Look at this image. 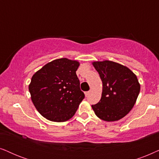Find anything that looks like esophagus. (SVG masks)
Masks as SVG:
<instances>
[{
  "instance_id": "esophagus-1",
  "label": "esophagus",
  "mask_w": 159,
  "mask_h": 159,
  "mask_svg": "<svg viewBox=\"0 0 159 159\" xmlns=\"http://www.w3.org/2000/svg\"><path fill=\"white\" fill-rule=\"evenodd\" d=\"M90 90L88 91V92H85V95H86V96H88V95H90Z\"/></svg>"
}]
</instances>
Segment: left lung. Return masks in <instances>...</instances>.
I'll list each match as a JSON object with an SVG mask.
<instances>
[{
    "instance_id": "1",
    "label": "left lung",
    "mask_w": 159,
    "mask_h": 159,
    "mask_svg": "<svg viewBox=\"0 0 159 159\" xmlns=\"http://www.w3.org/2000/svg\"><path fill=\"white\" fill-rule=\"evenodd\" d=\"M103 82L101 98L92 105L96 116L106 121L125 116L135 103L140 85L137 76L127 66L111 61L93 62Z\"/></svg>"
}]
</instances>
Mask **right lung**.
Returning <instances> with one entry per match:
<instances>
[{
    "label": "right lung",
    "mask_w": 159,
    "mask_h": 159,
    "mask_svg": "<svg viewBox=\"0 0 159 159\" xmlns=\"http://www.w3.org/2000/svg\"><path fill=\"white\" fill-rule=\"evenodd\" d=\"M77 61L66 58L48 63L34 74L29 85L31 99L38 111L50 121L70 119L84 98L76 71Z\"/></svg>",
    "instance_id": "add662e5"
}]
</instances>
